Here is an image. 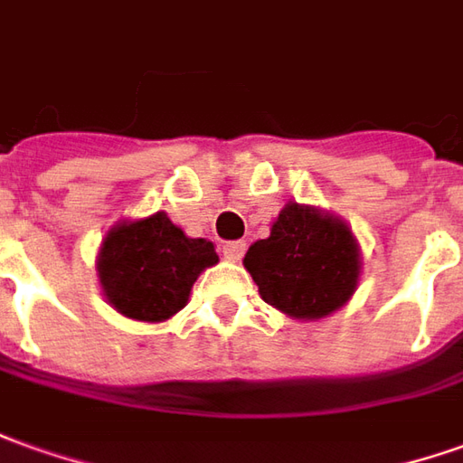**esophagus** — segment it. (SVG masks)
I'll return each instance as SVG.
<instances>
[{"instance_id":"34e87169","label":"esophagus","mask_w":463,"mask_h":463,"mask_svg":"<svg viewBox=\"0 0 463 463\" xmlns=\"http://www.w3.org/2000/svg\"><path fill=\"white\" fill-rule=\"evenodd\" d=\"M244 250H247L244 241H226L224 247H222L226 262H239V260L244 257Z\"/></svg>"}]
</instances>
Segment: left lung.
Returning a JSON list of instances; mask_svg holds the SVG:
<instances>
[{
    "mask_svg": "<svg viewBox=\"0 0 463 463\" xmlns=\"http://www.w3.org/2000/svg\"><path fill=\"white\" fill-rule=\"evenodd\" d=\"M244 267L264 302L298 320H317L343 307L360 274L358 244L343 222L317 209L287 203L272 234L254 241Z\"/></svg>",
    "mask_w": 463,
    "mask_h": 463,
    "instance_id": "8db88e82",
    "label": "left lung"
}]
</instances>
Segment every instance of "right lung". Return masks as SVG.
Returning a JSON list of instances; mask_svg holds the SVG:
<instances>
[{
  "label": "right lung",
  "instance_id": "obj_1",
  "mask_svg": "<svg viewBox=\"0 0 463 463\" xmlns=\"http://www.w3.org/2000/svg\"><path fill=\"white\" fill-rule=\"evenodd\" d=\"M219 262L212 241L189 239L164 212L116 226L103 241L98 274L120 315L161 323L186 302L196 277Z\"/></svg>",
  "mask_w": 463,
  "mask_h": 463
}]
</instances>
